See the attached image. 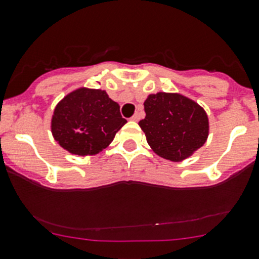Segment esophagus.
I'll return each mask as SVG.
<instances>
[{
    "mask_svg": "<svg viewBox=\"0 0 259 259\" xmlns=\"http://www.w3.org/2000/svg\"><path fill=\"white\" fill-rule=\"evenodd\" d=\"M139 119H140V114H139V112H137V114H135L134 116L132 117L133 121H139Z\"/></svg>",
    "mask_w": 259,
    "mask_h": 259,
    "instance_id": "1",
    "label": "esophagus"
}]
</instances>
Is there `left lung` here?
Wrapping results in <instances>:
<instances>
[{
    "mask_svg": "<svg viewBox=\"0 0 259 259\" xmlns=\"http://www.w3.org/2000/svg\"><path fill=\"white\" fill-rule=\"evenodd\" d=\"M145 119L139 126L153 152L181 162L206 143L209 117L204 107L181 94L158 92L144 101Z\"/></svg>",
    "mask_w": 259,
    "mask_h": 259,
    "instance_id": "1",
    "label": "left lung"
}]
</instances>
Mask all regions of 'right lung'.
<instances>
[{"label": "right lung", "mask_w": 259, "mask_h": 259, "mask_svg": "<svg viewBox=\"0 0 259 259\" xmlns=\"http://www.w3.org/2000/svg\"><path fill=\"white\" fill-rule=\"evenodd\" d=\"M126 124L120 106L104 90L79 87L63 97L53 111V138L71 154H99Z\"/></svg>", "instance_id": "obj_1"}]
</instances>
